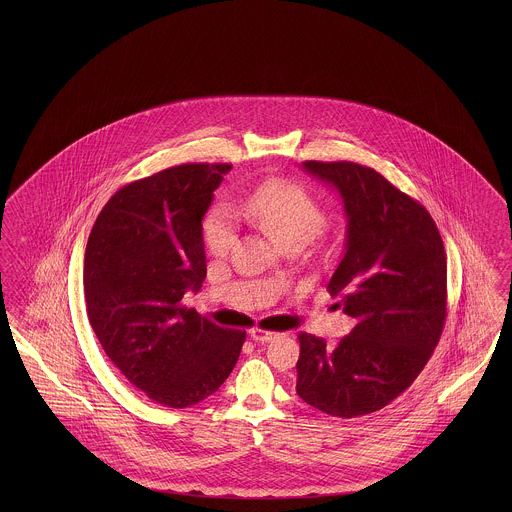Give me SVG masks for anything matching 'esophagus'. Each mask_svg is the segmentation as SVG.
<instances>
[{
	"label": "esophagus",
	"mask_w": 512,
	"mask_h": 512,
	"mask_svg": "<svg viewBox=\"0 0 512 512\" xmlns=\"http://www.w3.org/2000/svg\"><path fill=\"white\" fill-rule=\"evenodd\" d=\"M249 336H251V340L253 341L268 343V341L274 340L278 334H276V332H268V330H264V328H253V330L249 332Z\"/></svg>",
	"instance_id": "obj_1"
}]
</instances>
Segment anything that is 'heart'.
<instances>
[{
  "label": "heart",
  "mask_w": 512,
  "mask_h": 512,
  "mask_svg": "<svg viewBox=\"0 0 512 512\" xmlns=\"http://www.w3.org/2000/svg\"><path fill=\"white\" fill-rule=\"evenodd\" d=\"M233 214L263 227L281 244L308 240L325 221L323 208L304 187L285 180H266L255 187ZM204 244L210 253L225 255L233 244V225L223 210H212L202 227Z\"/></svg>",
  "instance_id": "obj_1"
}]
</instances>
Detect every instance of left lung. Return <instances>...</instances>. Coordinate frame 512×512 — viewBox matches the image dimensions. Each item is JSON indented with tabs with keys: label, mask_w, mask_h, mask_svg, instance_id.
I'll list each match as a JSON object with an SVG mask.
<instances>
[{
	"label": "left lung",
	"mask_w": 512,
	"mask_h": 512,
	"mask_svg": "<svg viewBox=\"0 0 512 512\" xmlns=\"http://www.w3.org/2000/svg\"><path fill=\"white\" fill-rule=\"evenodd\" d=\"M340 193L347 217L328 281L357 321L338 343L300 334L296 394L332 417L383 409L422 372L447 317V253L428 210L385 176L351 161H304Z\"/></svg>",
	"instance_id": "8db88e82"
}]
</instances>
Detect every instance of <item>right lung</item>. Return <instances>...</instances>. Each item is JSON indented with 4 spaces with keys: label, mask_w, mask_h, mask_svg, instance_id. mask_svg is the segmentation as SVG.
Here are the masks:
<instances>
[{
    "label": "right lung",
    "mask_w": 512,
    "mask_h": 512,
    "mask_svg": "<svg viewBox=\"0 0 512 512\" xmlns=\"http://www.w3.org/2000/svg\"><path fill=\"white\" fill-rule=\"evenodd\" d=\"M231 167L186 163L127 184L86 246L84 298L97 340L133 387L172 409L214 394L246 341L182 302L206 278L202 217Z\"/></svg>",
    "instance_id": "1"
}]
</instances>
